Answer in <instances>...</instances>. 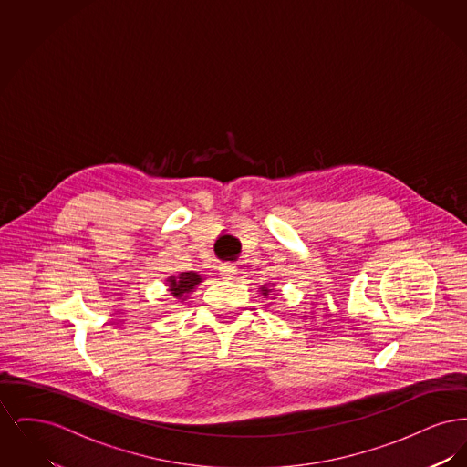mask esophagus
Here are the masks:
<instances>
[{
	"mask_svg": "<svg viewBox=\"0 0 467 467\" xmlns=\"http://www.w3.org/2000/svg\"><path fill=\"white\" fill-rule=\"evenodd\" d=\"M236 275H238V267L234 265H231V263L221 265V276L223 280H233Z\"/></svg>",
	"mask_w": 467,
	"mask_h": 467,
	"instance_id": "34e87169",
	"label": "esophagus"
}]
</instances>
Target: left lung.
I'll return each mask as SVG.
<instances>
[{
    "label": "left lung",
    "instance_id": "8db88e82",
    "mask_svg": "<svg viewBox=\"0 0 467 467\" xmlns=\"http://www.w3.org/2000/svg\"><path fill=\"white\" fill-rule=\"evenodd\" d=\"M271 285H275V284H271ZM271 290H275V289H273V287H269V284H265V285H263V287H261V289H259V292H261V294H263V296H265V297H267V296H269V294H271ZM273 299H275V294H273Z\"/></svg>",
    "mask_w": 467,
    "mask_h": 467
}]
</instances>
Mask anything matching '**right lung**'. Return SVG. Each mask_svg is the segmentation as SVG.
Wrapping results in <instances>:
<instances>
[{
    "mask_svg": "<svg viewBox=\"0 0 467 467\" xmlns=\"http://www.w3.org/2000/svg\"><path fill=\"white\" fill-rule=\"evenodd\" d=\"M202 280L204 276H201L198 271H182L178 276L166 278V287L177 301L183 303L189 299V296L196 290Z\"/></svg>",
    "mask_w": 467,
    "mask_h": 467,
    "instance_id": "add662e5",
    "label": "right lung"
}]
</instances>
